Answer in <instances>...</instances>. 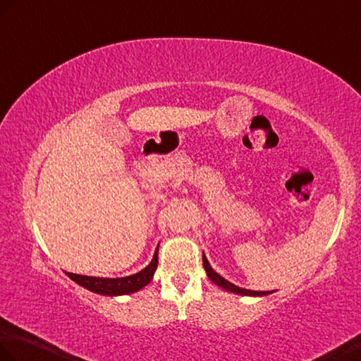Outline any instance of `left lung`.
Instances as JSON below:
<instances>
[{
	"instance_id": "obj_1",
	"label": "left lung",
	"mask_w": 361,
	"mask_h": 361,
	"mask_svg": "<svg viewBox=\"0 0 361 361\" xmlns=\"http://www.w3.org/2000/svg\"><path fill=\"white\" fill-rule=\"evenodd\" d=\"M203 266H204V269H206V274H207V276L209 279H211V281H214L216 286H220V288H223V289H226V290H229V292H233V294H241V295H267V294H271L269 290H250V289H243V288H238V286H235V284H232L231 281H228V280H224L221 275H219L216 274L212 267H211V264H209V262H207V258H206V255L203 254Z\"/></svg>"
}]
</instances>
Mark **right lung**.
<instances>
[{
	"label": "right lung",
	"mask_w": 361,
	"mask_h": 361,
	"mask_svg": "<svg viewBox=\"0 0 361 361\" xmlns=\"http://www.w3.org/2000/svg\"><path fill=\"white\" fill-rule=\"evenodd\" d=\"M157 264H158V247L149 266L145 267L142 271H140L138 274H133L130 276H123V279H98V276H86V275H77L71 272H66V274L71 280L78 283L80 286L95 292V294H99V295L112 297V295L133 294V292L147 286L155 274Z\"/></svg>",
	"instance_id": "obj_1"
}]
</instances>
